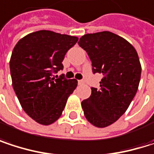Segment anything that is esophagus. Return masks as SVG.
<instances>
[{
	"instance_id": "34e87169",
	"label": "esophagus",
	"mask_w": 154,
	"mask_h": 154,
	"mask_svg": "<svg viewBox=\"0 0 154 154\" xmlns=\"http://www.w3.org/2000/svg\"><path fill=\"white\" fill-rule=\"evenodd\" d=\"M85 81L84 80H78V85H84Z\"/></svg>"
}]
</instances>
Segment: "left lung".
Here are the masks:
<instances>
[{
  "mask_svg": "<svg viewBox=\"0 0 154 154\" xmlns=\"http://www.w3.org/2000/svg\"><path fill=\"white\" fill-rule=\"evenodd\" d=\"M78 45L86 51L93 72L103 75L100 89L92 87L81 106L92 125L106 128L126 112L137 92L142 70L138 54L129 42L109 31L84 35Z\"/></svg>",
  "mask_w": 154,
  "mask_h": 154,
  "instance_id": "left-lung-1",
  "label": "left lung"
}]
</instances>
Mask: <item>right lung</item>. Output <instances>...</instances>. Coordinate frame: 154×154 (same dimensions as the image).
Here are the masks:
<instances>
[{"label": "right lung", "mask_w": 154, "mask_h": 154, "mask_svg": "<svg viewBox=\"0 0 154 154\" xmlns=\"http://www.w3.org/2000/svg\"><path fill=\"white\" fill-rule=\"evenodd\" d=\"M77 41V36L40 30L21 38L12 51L10 69L16 95L24 111L41 125L61 116L77 87L76 79L52 75L63 69L65 54Z\"/></svg>", "instance_id": "obj_1"}]
</instances>
